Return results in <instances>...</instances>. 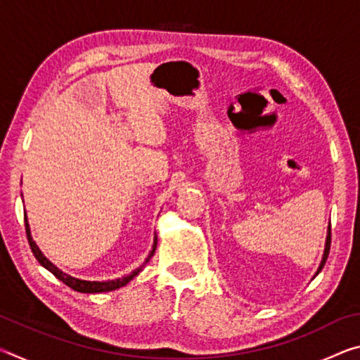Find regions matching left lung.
I'll return each instance as SVG.
<instances>
[{"instance_id": "1", "label": "left lung", "mask_w": 360, "mask_h": 360, "mask_svg": "<svg viewBox=\"0 0 360 360\" xmlns=\"http://www.w3.org/2000/svg\"><path fill=\"white\" fill-rule=\"evenodd\" d=\"M328 251H330V229H328V236H327V241H326L324 257H322V262H321V265H319V270H318V273L322 270V266L326 265V260H327V257H328ZM318 273H316V275H318Z\"/></svg>"}]
</instances>
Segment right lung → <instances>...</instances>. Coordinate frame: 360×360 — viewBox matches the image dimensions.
<instances>
[{
	"label": "right lung",
	"instance_id": "obj_1",
	"mask_svg": "<svg viewBox=\"0 0 360 360\" xmlns=\"http://www.w3.org/2000/svg\"><path fill=\"white\" fill-rule=\"evenodd\" d=\"M25 230H27V238H28V243H30V248H32V251L34 254L36 260H38L42 266L47 268V270L51 271L53 276H56L57 279H60V281H62V283H65L72 290L82 292V294H96V292L114 290V289L122 288V285H125L129 281H131V279L135 278L139 271H141V268H136V270L131 271L129 276H124V278H119V279H112V281H103V283H100V281H82V279L72 278L70 275H66V273H63L62 270H58V268L53 265L51 260H47L44 257V254L39 251V248L36 246V243L32 238V233H30V225L27 222V214H25ZM155 248H157V236L154 238V246H152V251L149 252L148 259H146L144 264H148L149 259L152 257V255H154Z\"/></svg>",
	"mask_w": 360,
	"mask_h": 360
}]
</instances>
